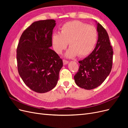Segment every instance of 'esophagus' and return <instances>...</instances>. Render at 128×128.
<instances>
[{
    "label": "esophagus",
    "instance_id": "esophagus-1",
    "mask_svg": "<svg viewBox=\"0 0 128 128\" xmlns=\"http://www.w3.org/2000/svg\"><path fill=\"white\" fill-rule=\"evenodd\" d=\"M63 63H64V64H67L68 63V61L64 59L63 60Z\"/></svg>",
    "mask_w": 128,
    "mask_h": 128
}]
</instances>
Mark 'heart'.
Returning <instances> with one entry per match:
<instances>
[{"instance_id": "b5f03b06", "label": "heart", "mask_w": 128, "mask_h": 128, "mask_svg": "<svg viewBox=\"0 0 128 128\" xmlns=\"http://www.w3.org/2000/svg\"><path fill=\"white\" fill-rule=\"evenodd\" d=\"M98 30L95 26L80 21L66 22L60 28V33L55 32L52 37L54 50L60 54L67 48V57H85L92 52L98 40Z\"/></svg>"}]
</instances>
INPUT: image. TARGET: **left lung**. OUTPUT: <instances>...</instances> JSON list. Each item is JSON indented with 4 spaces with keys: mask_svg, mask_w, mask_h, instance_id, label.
I'll return each mask as SVG.
<instances>
[{
    "mask_svg": "<svg viewBox=\"0 0 128 128\" xmlns=\"http://www.w3.org/2000/svg\"><path fill=\"white\" fill-rule=\"evenodd\" d=\"M98 39L94 51L80 61V67L74 76L76 84L86 90L99 86L110 74L113 65V51L108 34L104 27L97 24Z\"/></svg>",
    "mask_w": 128,
    "mask_h": 128,
    "instance_id": "obj_1",
    "label": "left lung"
}]
</instances>
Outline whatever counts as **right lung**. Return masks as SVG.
Returning a JSON list of instances; mask_svg holds the SVG:
<instances>
[{
	"mask_svg": "<svg viewBox=\"0 0 128 128\" xmlns=\"http://www.w3.org/2000/svg\"><path fill=\"white\" fill-rule=\"evenodd\" d=\"M53 19L36 21L21 34L16 50L18 70L31 90L45 93L56 86L63 62L52 46Z\"/></svg>",
	"mask_w": 128,
	"mask_h": 128,
	"instance_id": "right-lung-1",
	"label": "right lung"
}]
</instances>
